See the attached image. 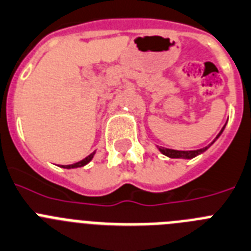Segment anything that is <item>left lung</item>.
Instances as JSON below:
<instances>
[{
  "label": "left lung",
  "instance_id": "1",
  "mask_svg": "<svg viewBox=\"0 0 251 251\" xmlns=\"http://www.w3.org/2000/svg\"><path fill=\"white\" fill-rule=\"evenodd\" d=\"M225 127V126H224ZM224 131V128H222L221 131H220V134L217 135V138H219L220 135H221V132ZM216 138V139H217ZM210 147V145H208ZM208 147L206 148H202V149H198V150H173V149H167V148H159V150L164 154V155L169 156V158H183V159H192L195 158V156H197L198 154H201V152H203L204 150L207 149Z\"/></svg>",
  "mask_w": 251,
  "mask_h": 251
}]
</instances>
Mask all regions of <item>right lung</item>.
<instances>
[{"mask_svg": "<svg viewBox=\"0 0 251 251\" xmlns=\"http://www.w3.org/2000/svg\"><path fill=\"white\" fill-rule=\"evenodd\" d=\"M93 155H95V152H92V154H89V155L87 156V158H84L83 160H80V162H78V163H74V164H71V165H62V167H63V168H67V169H71V168H78V167H83V165L88 164V163L91 162V160H92Z\"/></svg>", "mask_w": 251, "mask_h": 251, "instance_id": "right-lung-1", "label": "right lung"}]
</instances>
